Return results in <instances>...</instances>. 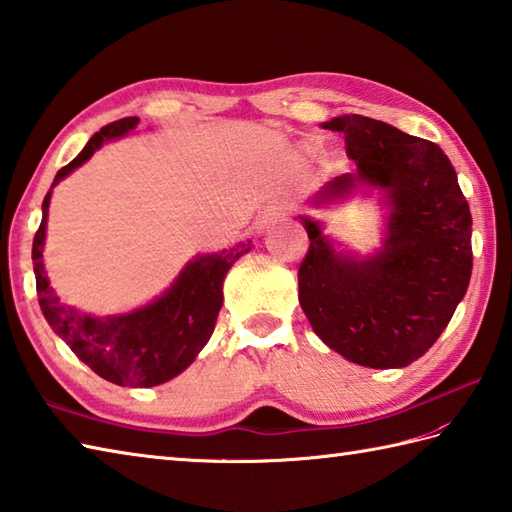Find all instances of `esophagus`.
<instances>
[{
    "label": "esophagus",
    "mask_w": 512,
    "mask_h": 512,
    "mask_svg": "<svg viewBox=\"0 0 512 512\" xmlns=\"http://www.w3.org/2000/svg\"><path fill=\"white\" fill-rule=\"evenodd\" d=\"M286 215H288V206H286V204H281V202L270 204L268 209L262 213V217H259L257 231H259V233L268 231V228H273V226H277L279 222H284Z\"/></svg>",
    "instance_id": "34e87169"
}]
</instances>
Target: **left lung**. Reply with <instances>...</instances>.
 <instances>
[{"instance_id":"obj_1","label":"left lung","mask_w":512,"mask_h":512,"mask_svg":"<svg viewBox=\"0 0 512 512\" xmlns=\"http://www.w3.org/2000/svg\"><path fill=\"white\" fill-rule=\"evenodd\" d=\"M356 171L325 182L308 204L325 209L361 187L383 191L385 237L372 255L339 250L310 215H299L310 248L299 266V303L314 334L347 361L407 367L447 328L471 281V211L447 154L383 121L343 114Z\"/></svg>"}]
</instances>
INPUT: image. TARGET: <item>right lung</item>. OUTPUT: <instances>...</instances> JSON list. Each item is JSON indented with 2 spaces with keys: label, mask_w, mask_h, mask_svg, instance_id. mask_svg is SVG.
<instances>
[{
  "label": "right lung",
  "mask_w": 512,
  "mask_h": 512,
  "mask_svg": "<svg viewBox=\"0 0 512 512\" xmlns=\"http://www.w3.org/2000/svg\"><path fill=\"white\" fill-rule=\"evenodd\" d=\"M140 118L127 116L96 132L70 165L59 169L52 187L88 162L96 149L136 129ZM52 189L41 204V224L32 239L37 295L50 328L92 372L121 387H156L187 369L215 330L224 301V277L253 244L239 242L220 253L193 257L176 281L147 306L112 317H94L63 303L52 290L43 266L48 206Z\"/></svg>",
  "instance_id": "obj_1"
}]
</instances>
